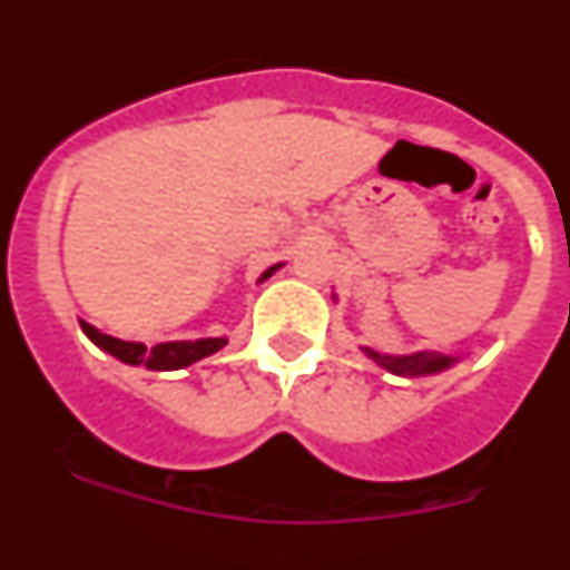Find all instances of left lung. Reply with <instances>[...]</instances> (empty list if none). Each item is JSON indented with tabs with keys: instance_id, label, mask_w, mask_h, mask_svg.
<instances>
[{
	"instance_id": "obj_1",
	"label": "left lung",
	"mask_w": 570,
	"mask_h": 570,
	"mask_svg": "<svg viewBox=\"0 0 570 570\" xmlns=\"http://www.w3.org/2000/svg\"><path fill=\"white\" fill-rule=\"evenodd\" d=\"M367 356L374 362H380L382 367H387L391 374H400V376H420V374H436L442 367L451 365V356H442L434 354V351H422V354L414 356H385V354H376L371 347H362Z\"/></svg>"
}]
</instances>
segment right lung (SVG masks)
<instances>
[{
    "label": "right lung",
    "mask_w": 570,
    "mask_h": 570,
    "mask_svg": "<svg viewBox=\"0 0 570 570\" xmlns=\"http://www.w3.org/2000/svg\"><path fill=\"white\" fill-rule=\"evenodd\" d=\"M271 274H274V268L265 271L262 279ZM82 331L90 336V340L97 342L102 351L114 354L116 360H122L125 365H145L150 367V371H176V367L190 365V362L216 354L219 347L228 345V340H196V342H163V345L145 347L142 342H125V340H116V336L102 334V331H97L94 325H88V322H82Z\"/></svg>",
    "instance_id": "obj_1"
}]
</instances>
